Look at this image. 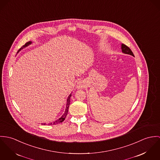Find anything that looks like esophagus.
<instances>
[{
    "instance_id": "esophagus-1",
    "label": "esophagus",
    "mask_w": 160,
    "mask_h": 160,
    "mask_svg": "<svg viewBox=\"0 0 160 160\" xmlns=\"http://www.w3.org/2000/svg\"><path fill=\"white\" fill-rule=\"evenodd\" d=\"M85 87V83L83 81H79L77 83V88L82 89L83 88Z\"/></svg>"
}]
</instances>
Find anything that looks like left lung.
Segmentation results:
<instances>
[{"mask_svg": "<svg viewBox=\"0 0 160 160\" xmlns=\"http://www.w3.org/2000/svg\"><path fill=\"white\" fill-rule=\"evenodd\" d=\"M121 48H122V51L123 53L129 54V55H131L132 56H134V54L132 52L131 49L129 47H128L126 45H125L124 44H122L121 45Z\"/></svg>", "mask_w": 160, "mask_h": 160, "instance_id": "left-lung-1", "label": "left lung"}]
</instances>
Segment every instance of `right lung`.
<instances>
[{
  "label": "right lung",
  "mask_w": 160,
  "mask_h": 160,
  "mask_svg": "<svg viewBox=\"0 0 160 160\" xmlns=\"http://www.w3.org/2000/svg\"><path fill=\"white\" fill-rule=\"evenodd\" d=\"M32 43V42H31V41H29V42H27L24 45H23V46H22V47H21V48L18 50L17 53H19V52L22 49H23V48H24L27 47L28 46H29V45H31ZM71 96L72 93L69 94V96H68V99H67L66 110H65V112H64V113H63V115H62L59 118H58V120H56V121H54V122H53V123H49V125H51V124H58V123H62V122L65 120V118H66V116H67V115H68V109H69V106H70V102H71ZM42 124H45V123H42Z\"/></svg>",
  "instance_id": "obj_1"
}]
</instances>
